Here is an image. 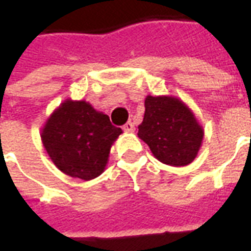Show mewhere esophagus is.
<instances>
[{
    "mask_svg": "<svg viewBox=\"0 0 251 251\" xmlns=\"http://www.w3.org/2000/svg\"><path fill=\"white\" fill-rule=\"evenodd\" d=\"M122 130L124 131H134V125H133V122H126L125 125L122 126Z\"/></svg>",
    "mask_w": 251,
    "mask_h": 251,
    "instance_id": "1",
    "label": "esophagus"
}]
</instances>
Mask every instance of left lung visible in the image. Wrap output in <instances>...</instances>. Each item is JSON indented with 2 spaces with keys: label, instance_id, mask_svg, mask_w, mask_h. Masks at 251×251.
Masks as SVG:
<instances>
[{
  "label": "left lung",
  "instance_id": "left-lung-1",
  "mask_svg": "<svg viewBox=\"0 0 251 251\" xmlns=\"http://www.w3.org/2000/svg\"><path fill=\"white\" fill-rule=\"evenodd\" d=\"M138 137L158 161L174 167L192 163L203 140V129L181 100L171 97H147Z\"/></svg>",
  "mask_w": 251,
  "mask_h": 251
}]
</instances>
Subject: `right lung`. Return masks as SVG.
I'll list each match as a JSON object with an SVG mask.
<instances>
[{"instance_id":"add662e5","label":"right lung","mask_w":251,"mask_h":251,"mask_svg":"<svg viewBox=\"0 0 251 251\" xmlns=\"http://www.w3.org/2000/svg\"><path fill=\"white\" fill-rule=\"evenodd\" d=\"M122 130L109 115L84 100H66L50 117L41 133L47 153L62 172L91 180L103 172L111 144Z\"/></svg>"}]
</instances>
